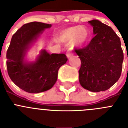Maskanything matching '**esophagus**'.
<instances>
[{
    "label": "esophagus",
    "instance_id": "1",
    "mask_svg": "<svg viewBox=\"0 0 128 128\" xmlns=\"http://www.w3.org/2000/svg\"><path fill=\"white\" fill-rule=\"evenodd\" d=\"M66 56H67L68 58H70L71 56H72V55H73V52H72V50H68L66 51Z\"/></svg>",
    "mask_w": 128,
    "mask_h": 128
}]
</instances>
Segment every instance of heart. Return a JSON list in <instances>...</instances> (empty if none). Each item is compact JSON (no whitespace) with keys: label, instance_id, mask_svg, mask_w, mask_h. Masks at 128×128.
<instances>
[{"label":"heart","instance_id":"1","mask_svg":"<svg viewBox=\"0 0 128 128\" xmlns=\"http://www.w3.org/2000/svg\"><path fill=\"white\" fill-rule=\"evenodd\" d=\"M90 38V32L85 28L77 26L70 27L60 32L59 39L63 42H73L79 46L85 45Z\"/></svg>","mask_w":128,"mask_h":128}]
</instances>
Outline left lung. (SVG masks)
I'll list each match as a JSON object with an SVG mask.
<instances>
[{"mask_svg":"<svg viewBox=\"0 0 128 128\" xmlns=\"http://www.w3.org/2000/svg\"><path fill=\"white\" fill-rule=\"evenodd\" d=\"M88 23L95 36L86 47L75 50L81 62L79 80L84 89L99 92L118 80L124 54L119 37L112 28L98 20Z\"/></svg>","mask_w":128,"mask_h":128,"instance_id":"left-lung-1","label":"left lung"}]
</instances>
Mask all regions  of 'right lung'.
<instances>
[{"mask_svg":"<svg viewBox=\"0 0 128 128\" xmlns=\"http://www.w3.org/2000/svg\"><path fill=\"white\" fill-rule=\"evenodd\" d=\"M50 27L51 24L38 22L23 25L13 35L7 50L9 76L16 85L28 93H40L51 88L57 81L59 68L68 60L64 54H50L43 50L36 62H25L30 45L44 29Z\"/></svg>","mask_w":128,"mask_h":128,"instance_id":"obj_1","label":"right lung"}]
</instances>
